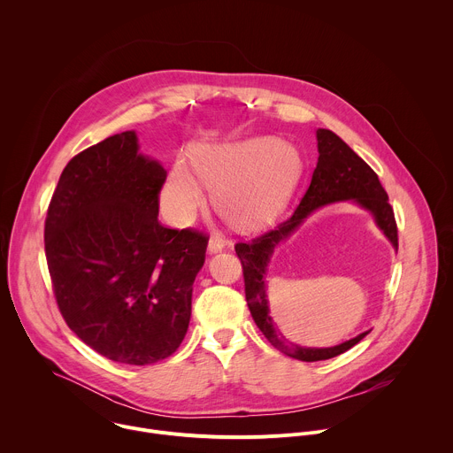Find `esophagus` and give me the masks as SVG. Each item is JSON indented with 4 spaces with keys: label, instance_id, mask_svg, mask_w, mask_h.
I'll list each match as a JSON object with an SVG mask.
<instances>
[{
    "label": "esophagus",
    "instance_id": "1",
    "mask_svg": "<svg viewBox=\"0 0 453 453\" xmlns=\"http://www.w3.org/2000/svg\"><path fill=\"white\" fill-rule=\"evenodd\" d=\"M226 247V242L222 238H211L208 243V254H217Z\"/></svg>",
    "mask_w": 453,
    "mask_h": 453
}]
</instances>
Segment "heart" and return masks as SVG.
<instances>
[{"mask_svg":"<svg viewBox=\"0 0 453 453\" xmlns=\"http://www.w3.org/2000/svg\"><path fill=\"white\" fill-rule=\"evenodd\" d=\"M191 168L213 191V208L224 220L238 229H254L283 210L304 161L294 145L262 136L203 145L193 152ZM196 180L182 163L170 168L159 196L170 224L184 227L204 210L206 197Z\"/></svg>","mask_w":453,"mask_h":453,"instance_id":"heart-1","label":"heart"}]
</instances>
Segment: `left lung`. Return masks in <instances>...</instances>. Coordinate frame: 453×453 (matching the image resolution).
I'll return each instance as SVG.
<instances>
[{
	"label": "left lung",
	"mask_w": 453,
	"mask_h": 453,
	"mask_svg": "<svg viewBox=\"0 0 453 453\" xmlns=\"http://www.w3.org/2000/svg\"><path fill=\"white\" fill-rule=\"evenodd\" d=\"M315 136L319 152L317 166L294 215L281 222L276 229L254 238L249 243H236L234 247L243 267L245 299L256 326L262 330L274 348L303 362L334 358L358 344L371 330L332 348H303L297 344H287L283 335L276 332L267 299L265 278L274 249L287 242L313 211L335 203H351L372 217L376 227L391 242L395 250H398L395 213L389 204V197H387L383 186L378 180V175L360 156L353 152L346 142H342L328 128H317Z\"/></svg>",
	"instance_id": "obj_1"
}]
</instances>
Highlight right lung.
I'll return each instance as SVG.
<instances>
[{"label":"right lung","mask_w":453,"mask_h":453,"mask_svg":"<svg viewBox=\"0 0 453 453\" xmlns=\"http://www.w3.org/2000/svg\"><path fill=\"white\" fill-rule=\"evenodd\" d=\"M163 165L136 131L114 134L64 168L44 250L58 310L72 332L118 364L149 365L182 342L208 238L157 220Z\"/></svg>","instance_id":"right-lung-1"}]
</instances>
